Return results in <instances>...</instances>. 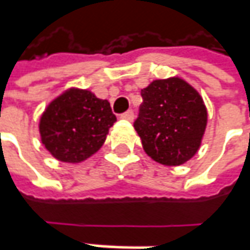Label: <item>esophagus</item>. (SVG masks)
I'll list each match as a JSON object with an SVG mask.
<instances>
[{"label":"esophagus","mask_w":250,"mask_h":250,"mask_svg":"<svg viewBox=\"0 0 250 250\" xmlns=\"http://www.w3.org/2000/svg\"><path fill=\"white\" fill-rule=\"evenodd\" d=\"M120 117L122 119H125V120H128V122H131L134 119V112L130 109V110H127V112H125V113H122L120 115Z\"/></svg>","instance_id":"obj_1"}]
</instances>
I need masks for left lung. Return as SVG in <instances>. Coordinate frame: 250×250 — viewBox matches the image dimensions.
<instances>
[{
    "mask_svg": "<svg viewBox=\"0 0 250 250\" xmlns=\"http://www.w3.org/2000/svg\"><path fill=\"white\" fill-rule=\"evenodd\" d=\"M142 105L134 128L152 159L166 166H180L201 146L208 112L198 91L171 77L155 80L141 90Z\"/></svg>",
    "mask_w": 250,
    "mask_h": 250,
    "instance_id": "1",
    "label": "left lung"
}]
</instances>
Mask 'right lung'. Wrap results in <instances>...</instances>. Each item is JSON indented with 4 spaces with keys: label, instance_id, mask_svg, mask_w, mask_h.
<instances>
[{
    "label": "right lung",
    "instance_id": "right-lung-1",
    "mask_svg": "<svg viewBox=\"0 0 250 250\" xmlns=\"http://www.w3.org/2000/svg\"><path fill=\"white\" fill-rule=\"evenodd\" d=\"M116 122L110 104L87 90H72L54 99L40 120L41 141L51 155L79 163L98 151Z\"/></svg>",
    "mask_w": 250,
    "mask_h": 250
}]
</instances>
